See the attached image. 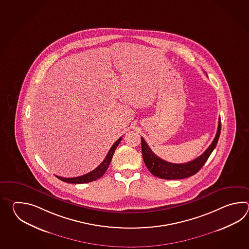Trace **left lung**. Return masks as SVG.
<instances>
[{
    "label": "left lung",
    "mask_w": 249,
    "mask_h": 249,
    "mask_svg": "<svg viewBox=\"0 0 249 249\" xmlns=\"http://www.w3.org/2000/svg\"><path fill=\"white\" fill-rule=\"evenodd\" d=\"M221 133V119L218 122L215 137L207 150L196 159L184 164H173L164 161L153 153L145 140L142 138V151L144 163L152 175L165 180H179L196 175L207 162L213 150L216 147Z\"/></svg>",
    "instance_id": "1"
}]
</instances>
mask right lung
<instances>
[{
  "mask_svg": "<svg viewBox=\"0 0 249 249\" xmlns=\"http://www.w3.org/2000/svg\"><path fill=\"white\" fill-rule=\"evenodd\" d=\"M121 140H122V137L119 138L117 142L113 144V146L109 149L108 153L107 154L106 158L102 161V163L90 173H88V174L85 175H82V176H78V177H74V178H63V177H60V176H57V175H56V177L58 178L59 180H62V181L69 182V183H74V184L87 183V182L98 180L99 178H101V176L106 173L108 165L111 162L114 152H115L116 148L118 146V144L121 142Z\"/></svg>",
  "mask_w": 249,
  "mask_h": 249,
  "instance_id": "obj_1",
  "label": "right lung"
}]
</instances>
